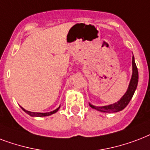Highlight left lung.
I'll return each instance as SVG.
<instances>
[{
	"label": "left lung",
	"mask_w": 150,
	"mask_h": 150,
	"mask_svg": "<svg viewBox=\"0 0 150 150\" xmlns=\"http://www.w3.org/2000/svg\"><path fill=\"white\" fill-rule=\"evenodd\" d=\"M138 81H139V72L137 69L136 64L134 62V56L132 57V76L131 81H130L129 86L127 88L126 93L123 96V97L120 99L118 102L111 104V105H104V106H95V105L89 104L92 109L100 111L103 112H119L120 110H124L131 101L132 98L133 97L134 91L136 90L137 85H138Z\"/></svg>",
	"instance_id": "1"
}]
</instances>
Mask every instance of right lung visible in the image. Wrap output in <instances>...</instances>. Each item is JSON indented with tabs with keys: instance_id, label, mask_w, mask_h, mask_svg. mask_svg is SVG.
<instances>
[{
	"instance_id": "obj_1",
	"label": "right lung",
	"mask_w": 150,
	"mask_h": 150,
	"mask_svg": "<svg viewBox=\"0 0 150 150\" xmlns=\"http://www.w3.org/2000/svg\"><path fill=\"white\" fill-rule=\"evenodd\" d=\"M22 109H23V111H25L27 114H29L30 116H31V117H47V116H50V115L53 114V113H54V112H56L58 110H59V108H60V106L59 107H58L56 109V110H53V111H52V112H30V111H28V110H25V109H23V107H21Z\"/></svg>"
}]
</instances>
